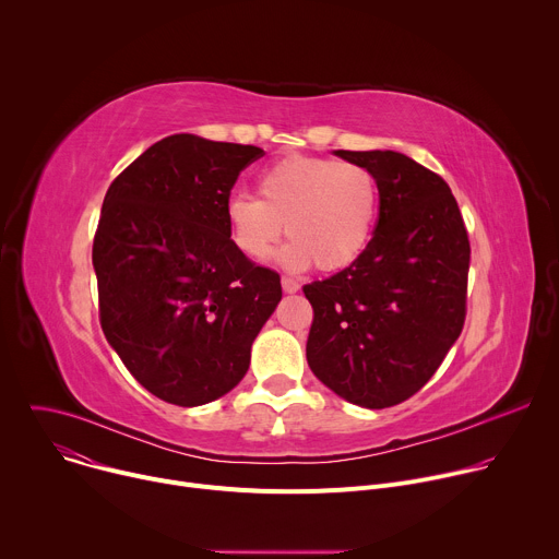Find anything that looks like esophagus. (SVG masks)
Segmentation results:
<instances>
[{"instance_id":"esophagus-1","label":"esophagus","mask_w":559,"mask_h":559,"mask_svg":"<svg viewBox=\"0 0 559 559\" xmlns=\"http://www.w3.org/2000/svg\"><path fill=\"white\" fill-rule=\"evenodd\" d=\"M281 285H283V292H285V294H296V292L300 289L298 281H294V278H289V276H283V278H281Z\"/></svg>"}]
</instances>
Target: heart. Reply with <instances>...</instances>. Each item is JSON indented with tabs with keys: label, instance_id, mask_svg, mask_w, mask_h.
Returning a JSON list of instances; mask_svg holds the SVG:
<instances>
[{
	"label": "heart",
	"instance_id": "1",
	"mask_svg": "<svg viewBox=\"0 0 559 559\" xmlns=\"http://www.w3.org/2000/svg\"><path fill=\"white\" fill-rule=\"evenodd\" d=\"M259 194L238 192L225 203L234 246L254 261L272 254L285 227L281 263L289 270H345L371 241L378 183L360 164L289 154L261 173Z\"/></svg>",
	"mask_w": 559,
	"mask_h": 559
}]
</instances>
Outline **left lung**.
<instances>
[{"label":"left lung","instance_id":"left-lung-1","mask_svg":"<svg viewBox=\"0 0 559 559\" xmlns=\"http://www.w3.org/2000/svg\"><path fill=\"white\" fill-rule=\"evenodd\" d=\"M378 183V223L343 272L302 287L307 362L347 403L384 409L420 391L466 316L468 234L442 177L393 150H336Z\"/></svg>","mask_w":559,"mask_h":559}]
</instances>
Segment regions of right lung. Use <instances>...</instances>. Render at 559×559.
Listing matches in <instances>:
<instances>
[{
	"label": "right lung",
	"instance_id": "right-lung-1",
	"mask_svg": "<svg viewBox=\"0 0 559 559\" xmlns=\"http://www.w3.org/2000/svg\"><path fill=\"white\" fill-rule=\"evenodd\" d=\"M257 145L173 134L110 183L95 243L99 321L152 395L179 407L243 380L283 292L229 238L225 203Z\"/></svg>",
	"mask_w": 559,
	"mask_h": 559
}]
</instances>
